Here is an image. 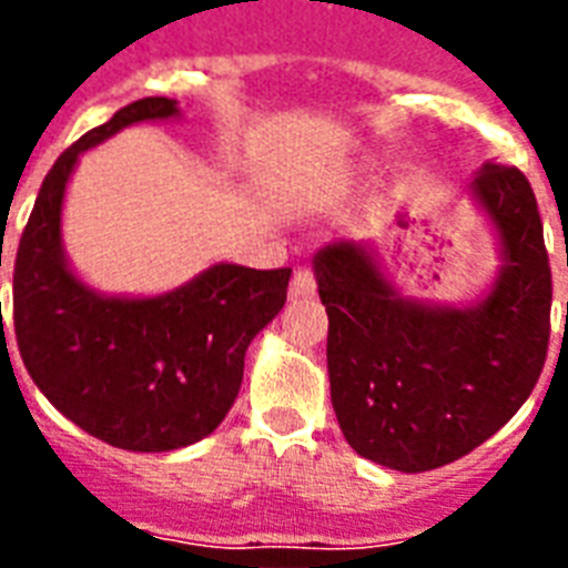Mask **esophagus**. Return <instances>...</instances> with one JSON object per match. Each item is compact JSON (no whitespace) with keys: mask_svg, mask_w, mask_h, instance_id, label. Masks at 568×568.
Segmentation results:
<instances>
[{"mask_svg":"<svg viewBox=\"0 0 568 568\" xmlns=\"http://www.w3.org/2000/svg\"><path fill=\"white\" fill-rule=\"evenodd\" d=\"M315 294V274L310 267H297L292 276V297H310Z\"/></svg>","mask_w":568,"mask_h":568,"instance_id":"1","label":"esophagus"}]
</instances>
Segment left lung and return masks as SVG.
<instances>
[{
  "instance_id": "obj_1",
  "label": "left lung",
  "mask_w": 568,
  "mask_h": 568,
  "mask_svg": "<svg viewBox=\"0 0 568 568\" xmlns=\"http://www.w3.org/2000/svg\"><path fill=\"white\" fill-rule=\"evenodd\" d=\"M501 235L493 294L468 310L406 301L351 241L318 250L329 395L347 445L406 475L466 457L537 386L551 336V267L537 196L510 164L471 182Z\"/></svg>"
}]
</instances>
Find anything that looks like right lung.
Listing matches in <instances>:
<instances>
[{"mask_svg": "<svg viewBox=\"0 0 568 568\" xmlns=\"http://www.w3.org/2000/svg\"><path fill=\"white\" fill-rule=\"evenodd\" d=\"M176 114L144 97L58 155L13 258V333L22 363L58 413L114 448L194 445L226 418L244 354L283 310L292 267L214 265L176 292L126 301L84 288L61 250V200L75 159L129 123Z\"/></svg>", "mask_w": 568, "mask_h": 568, "instance_id": "add662e5", "label": "right lung"}]
</instances>
